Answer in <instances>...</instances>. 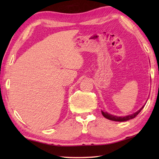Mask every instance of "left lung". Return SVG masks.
<instances>
[{
	"mask_svg": "<svg viewBox=\"0 0 159 159\" xmlns=\"http://www.w3.org/2000/svg\"><path fill=\"white\" fill-rule=\"evenodd\" d=\"M144 107H143L142 108H141V109L137 111L136 113H134L132 115H130V116H124V117H117V116H113V115H111L109 113H108L107 112H103L102 111V114L103 115V116L107 118L108 120H112V121H127V120H129L131 119H133V118L135 117L138 114H139L141 111L142 110V109Z\"/></svg>",
	"mask_w": 159,
	"mask_h": 159,
	"instance_id": "left-lung-1",
	"label": "left lung"
}]
</instances>
